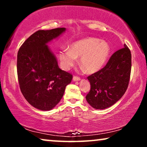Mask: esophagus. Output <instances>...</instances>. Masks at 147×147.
Instances as JSON below:
<instances>
[{"label":"esophagus","mask_w":147,"mask_h":147,"mask_svg":"<svg viewBox=\"0 0 147 147\" xmlns=\"http://www.w3.org/2000/svg\"><path fill=\"white\" fill-rule=\"evenodd\" d=\"M73 80H74V81H80V80H81V78H80V77H78V76H74L73 77Z\"/></svg>","instance_id":"1"}]
</instances>
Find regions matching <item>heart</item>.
Segmentation results:
<instances>
[{
	"instance_id": "1",
	"label": "heart",
	"mask_w": 147,
	"mask_h": 147,
	"mask_svg": "<svg viewBox=\"0 0 147 147\" xmlns=\"http://www.w3.org/2000/svg\"><path fill=\"white\" fill-rule=\"evenodd\" d=\"M110 53V47L104 41L88 37L74 43L70 49L64 48L59 53V59L65 69L75 65L77 57L87 72L94 73L103 67Z\"/></svg>"
}]
</instances>
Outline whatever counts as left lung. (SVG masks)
Returning a JSON list of instances; mask_svg holds the SVG:
<instances>
[{
	"mask_svg": "<svg viewBox=\"0 0 147 147\" xmlns=\"http://www.w3.org/2000/svg\"><path fill=\"white\" fill-rule=\"evenodd\" d=\"M131 72V53L126 44L112 54L104 67L87 78L90 90L86 100L95 109L114 105L127 90Z\"/></svg>",
	"mask_w": 147,
	"mask_h": 147,
	"instance_id": "left-lung-1",
	"label": "left lung"
}]
</instances>
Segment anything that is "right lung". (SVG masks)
Returning a JSON list of instances; mask_svg holds the SVG:
<instances>
[{
    "label": "right lung",
    "mask_w": 147,
    "mask_h": 147,
    "mask_svg": "<svg viewBox=\"0 0 147 147\" xmlns=\"http://www.w3.org/2000/svg\"><path fill=\"white\" fill-rule=\"evenodd\" d=\"M65 31V28L39 30L30 36L17 54L19 87L27 101L41 110H50L63 97L72 74L59 67L47 45Z\"/></svg>",
    "instance_id": "1"
}]
</instances>
